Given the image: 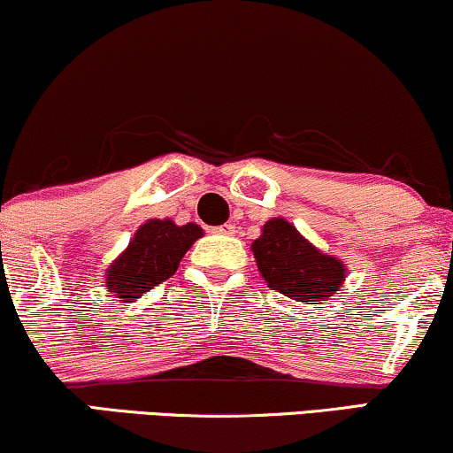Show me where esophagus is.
<instances>
[{
  "label": "esophagus",
  "mask_w": 453,
  "mask_h": 453,
  "mask_svg": "<svg viewBox=\"0 0 453 453\" xmlns=\"http://www.w3.org/2000/svg\"><path fill=\"white\" fill-rule=\"evenodd\" d=\"M215 232L221 234V236H234V234H236L238 230H236V226H234V223H223V226L215 227Z\"/></svg>",
  "instance_id": "34e87169"
}]
</instances>
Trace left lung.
Segmentation results:
<instances>
[{
	"mask_svg": "<svg viewBox=\"0 0 453 453\" xmlns=\"http://www.w3.org/2000/svg\"><path fill=\"white\" fill-rule=\"evenodd\" d=\"M250 250L268 287L296 302H326L348 274L344 261L316 249L285 217L265 221Z\"/></svg>",
	"mask_w": 453,
	"mask_h": 453,
	"instance_id": "obj_1",
	"label": "left lung"
}]
</instances>
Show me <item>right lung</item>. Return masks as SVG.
Here are the masks:
<instances>
[{"label": "right lung", "mask_w": 453, "mask_h": 453, "mask_svg": "<svg viewBox=\"0 0 453 453\" xmlns=\"http://www.w3.org/2000/svg\"><path fill=\"white\" fill-rule=\"evenodd\" d=\"M203 234L198 223L177 226L173 219H147L105 270V287L118 299L141 297L171 279L179 261Z\"/></svg>", "instance_id": "right-lung-1"}]
</instances>
